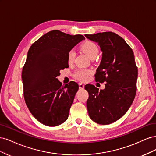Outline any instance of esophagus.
<instances>
[{"instance_id":"esophagus-1","label":"esophagus","mask_w":156,"mask_h":156,"mask_svg":"<svg viewBox=\"0 0 156 156\" xmlns=\"http://www.w3.org/2000/svg\"><path fill=\"white\" fill-rule=\"evenodd\" d=\"M79 87L80 89H83L84 87V85L82 83H79Z\"/></svg>"}]
</instances>
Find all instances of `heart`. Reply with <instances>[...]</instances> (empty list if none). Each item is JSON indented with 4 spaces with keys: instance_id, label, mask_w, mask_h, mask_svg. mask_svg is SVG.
<instances>
[{
    "instance_id": "heart-1",
    "label": "heart",
    "mask_w": 156,
    "mask_h": 156,
    "mask_svg": "<svg viewBox=\"0 0 156 156\" xmlns=\"http://www.w3.org/2000/svg\"><path fill=\"white\" fill-rule=\"evenodd\" d=\"M80 49L84 53L87 54L90 58H94L99 53V48L98 45L92 41L87 40L81 45ZM75 57V52L73 50H70L67 55V61L69 64H72ZM92 73V70L90 69H79L73 73V77L78 81L85 82L88 79L89 75Z\"/></svg>"
}]
</instances>
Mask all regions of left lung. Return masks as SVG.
Here are the masks:
<instances>
[{
  "instance_id": "8db88e82",
  "label": "left lung",
  "mask_w": 156,
  "mask_h": 156,
  "mask_svg": "<svg viewBox=\"0 0 156 156\" xmlns=\"http://www.w3.org/2000/svg\"><path fill=\"white\" fill-rule=\"evenodd\" d=\"M85 36L100 46L102 58L96 70L95 81L106 82L105 89L100 91L94 85L84 87L89 94L88 112L96 123L110 124L125 115L135 97L138 69L134 54L126 41L115 32Z\"/></svg>"
}]
</instances>
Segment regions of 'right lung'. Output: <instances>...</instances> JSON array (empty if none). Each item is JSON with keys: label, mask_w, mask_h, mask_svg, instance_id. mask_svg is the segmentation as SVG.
<instances>
[{"label": "right lung", "mask_w": 156, "mask_h": 156, "mask_svg": "<svg viewBox=\"0 0 156 156\" xmlns=\"http://www.w3.org/2000/svg\"><path fill=\"white\" fill-rule=\"evenodd\" d=\"M83 40V35L53 30L28 51L22 70L24 99L33 116L47 126H57L68 119L79 85L71 81L63 86L56 77L60 69L69 66L68 52Z\"/></svg>", "instance_id": "add662e5"}]
</instances>
